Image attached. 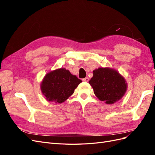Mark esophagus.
Here are the masks:
<instances>
[{
	"instance_id": "obj_1",
	"label": "esophagus",
	"mask_w": 155,
	"mask_h": 155,
	"mask_svg": "<svg viewBox=\"0 0 155 155\" xmlns=\"http://www.w3.org/2000/svg\"><path fill=\"white\" fill-rule=\"evenodd\" d=\"M83 81H84V82H88V81H89V78H88V77H86L85 78H83Z\"/></svg>"
}]
</instances>
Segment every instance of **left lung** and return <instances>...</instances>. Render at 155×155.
I'll return each mask as SVG.
<instances>
[{
  "label": "left lung",
  "instance_id": "left-lung-1",
  "mask_svg": "<svg viewBox=\"0 0 155 155\" xmlns=\"http://www.w3.org/2000/svg\"><path fill=\"white\" fill-rule=\"evenodd\" d=\"M88 83L96 97L107 104H113L120 100L127 88L125 78L116 70L110 68L94 70L93 77Z\"/></svg>",
  "mask_w": 155,
  "mask_h": 155
}]
</instances>
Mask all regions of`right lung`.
I'll use <instances>...</instances> for the list:
<instances>
[{
	"label": "right lung",
	"instance_id": "1",
	"mask_svg": "<svg viewBox=\"0 0 155 155\" xmlns=\"http://www.w3.org/2000/svg\"><path fill=\"white\" fill-rule=\"evenodd\" d=\"M82 81L65 68H58L46 74L41 84L43 94L49 101L61 104L72 95Z\"/></svg>",
	"mask_w": 155,
	"mask_h": 155
}]
</instances>
